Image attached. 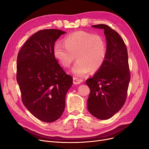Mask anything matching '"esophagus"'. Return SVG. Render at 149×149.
Returning <instances> with one entry per match:
<instances>
[{"mask_svg": "<svg viewBox=\"0 0 149 149\" xmlns=\"http://www.w3.org/2000/svg\"><path fill=\"white\" fill-rule=\"evenodd\" d=\"M73 82H74V84L77 85V84H81L82 82V80H80V79H79L77 78H76V77H74L73 78Z\"/></svg>", "mask_w": 149, "mask_h": 149, "instance_id": "34e87169", "label": "esophagus"}]
</instances>
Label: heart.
<instances>
[{"label": "heart", "instance_id": "b5f03b06", "mask_svg": "<svg viewBox=\"0 0 149 149\" xmlns=\"http://www.w3.org/2000/svg\"><path fill=\"white\" fill-rule=\"evenodd\" d=\"M64 44L55 43L54 56L64 68H69L76 56L77 61L72 69L76 76L84 77L90 70L96 72L104 63L107 47L100 36L85 31L75 32L64 38Z\"/></svg>", "mask_w": 149, "mask_h": 149}]
</instances>
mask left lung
<instances>
[{"label": "left lung", "mask_w": 149, "mask_h": 149, "mask_svg": "<svg viewBox=\"0 0 149 149\" xmlns=\"http://www.w3.org/2000/svg\"><path fill=\"white\" fill-rule=\"evenodd\" d=\"M104 29L107 53L102 67L87 79L90 93L88 110L96 118L107 120L122 109L127 97L131 74L125 43L118 33L106 24L93 25Z\"/></svg>", "instance_id": "obj_1"}]
</instances>
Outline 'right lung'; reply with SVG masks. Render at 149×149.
<instances>
[{
  "label": "right lung",
  "instance_id": "obj_1",
  "mask_svg": "<svg viewBox=\"0 0 149 149\" xmlns=\"http://www.w3.org/2000/svg\"><path fill=\"white\" fill-rule=\"evenodd\" d=\"M65 32L44 29L27 40L18 54L16 80L24 106L38 120L50 123L65 108L72 77L59 65L53 54L54 42Z\"/></svg>",
  "mask_w": 149,
  "mask_h": 149
}]
</instances>
